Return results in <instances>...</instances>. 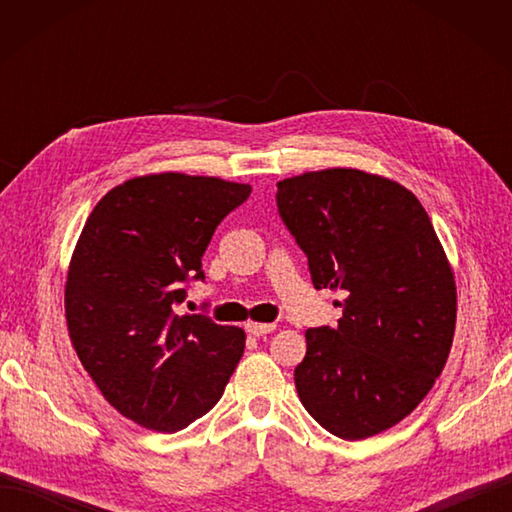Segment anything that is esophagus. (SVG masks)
Instances as JSON below:
<instances>
[{
  "label": "esophagus",
  "instance_id": "esophagus-1",
  "mask_svg": "<svg viewBox=\"0 0 512 512\" xmlns=\"http://www.w3.org/2000/svg\"><path fill=\"white\" fill-rule=\"evenodd\" d=\"M277 328L275 323H246V332L253 334V336H264V334H270Z\"/></svg>",
  "mask_w": 512,
  "mask_h": 512
}]
</instances>
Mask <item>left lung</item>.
<instances>
[{"instance_id": "1", "label": "left lung", "mask_w": 512, "mask_h": 512, "mask_svg": "<svg viewBox=\"0 0 512 512\" xmlns=\"http://www.w3.org/2000/svg\"><path fill=\"white\" fill-rule=\"evenodd\" d=\"M279 215L317 290L341 292L336 328L306 332L301 405L323 429L363 440L416 409L447 363L458 292L427 211L402 184L361 169L277 182Z\"/></svg>"}]
</instances>
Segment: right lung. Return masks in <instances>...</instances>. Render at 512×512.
Wrapping results in <instances>:
<instances>
[{"instance_id":"right-lung-1","label":"right lung","mask_w":512,"mask_h":512,"mask_svg":"<svg viewBox=\"0 0 512 512\" xmlns=\"http://www.w3.org/2000/svg\"><path fill=\"white\" fill-rule=\"evenodd\" d=\"M250 184L151 173L107 191L85 222L65 281V321L85 372L110 405L151 431L204 416L244 354L246 334L178 314L184 281L204 279L217 224Z\"/></svg>"}]
</instances>
